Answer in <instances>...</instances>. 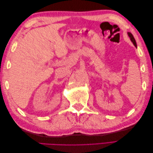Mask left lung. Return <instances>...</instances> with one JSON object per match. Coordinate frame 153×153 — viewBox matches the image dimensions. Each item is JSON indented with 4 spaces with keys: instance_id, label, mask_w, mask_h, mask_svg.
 Segmentation results:
<instances>
[{
    "instance_id": "left-lung-1",
    "label": "left lung",
    "mask_w": 153,
    "mask_h": 153,
    "mask_svg": "<svg viewBox=\"0 0 153 153\" xmlns=\"http://www.w3.org/2000/svg\"><path fill=\"white\" fill-rule=\"evenodd\" d=\"M128 36L129 37V38H130L131 42L133 43V45H135V47L137 48V43H136V41L135 39V38H134V37L133 36V34L131 33V32H128Z\"/></svg>"
}]
</instances>
